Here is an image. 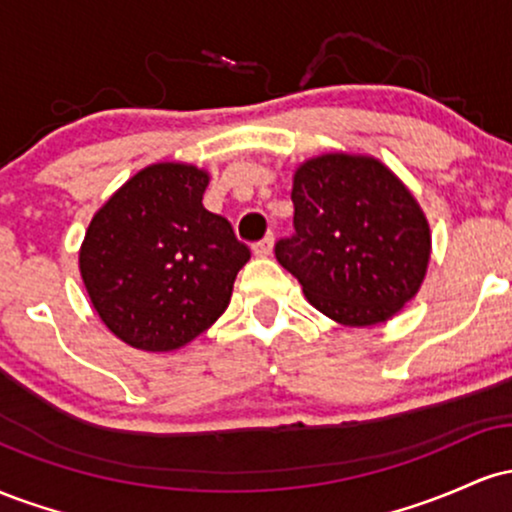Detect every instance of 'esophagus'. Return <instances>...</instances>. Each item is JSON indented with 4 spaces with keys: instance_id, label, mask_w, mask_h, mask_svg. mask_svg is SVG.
Here are the masks:
<instances>
[{
    "instance_id": "1",
    "label": "esophagus",
    "mask_w": 512,
    "mask_h": 512,
    "mask_svg": "<svg viewBox=\"0 0 512 512\" xmlns=\"http://www.w3.org/2000/svg\"><path fill=\"white\" fill-rule=\"evenodd\" d=\"M272 248H274V238L272 236L257 240V243H252V252H255L257 257H267L269 252H272Z\"/></svg>"
}]
</instances>
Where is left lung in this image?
I'll use <instances>...</instances> for the list:
<instances>
[{"mask_svg": "<svg viewBox=\"0 0 512 512\" xmlns=\"http://www.w3.org/2000/svg\"><path fill=\"white\" fill-rule=\"evenodd\" d=\"M293 236L276 260L320 313L349 327L390 320L426 276L424 211L390 168L368 156L325 154L293 175Z\"/></svg>", "mask_w": 512, "mask_h": 512, "instance_id": "obj_1", "label": "left lung"}]
</instances>
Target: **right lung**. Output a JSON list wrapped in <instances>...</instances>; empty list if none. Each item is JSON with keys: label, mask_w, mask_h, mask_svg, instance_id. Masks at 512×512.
<instances>
[{"label": "right lung", "mask_w": 512, "mask_h": 512, "mask_svg": "<svg viewBox=\"0 0 512 512\" xmlns=\"http://www.w3.org/2000/svg\"><path fill=\"white\" fill-rule=\"evenodd\" d=\"M209 175L185 163L139 170L93 216L79 267L110 332L142 351H173L219 320L250 248L204 209Z\"/></svg>", "instance_id": "add662e5"}]
</instances>
